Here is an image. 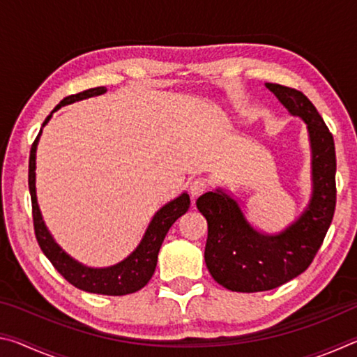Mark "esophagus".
I'll return each instance as SVG.
<instances>
[{
    "instance_id": "1",
    "label": "esophagus",
    "mask_w": 357,
    "mask_h": 357,
    "mask_svg": "<svg viewBox=\"0 0 357 357\" xmlns=\"http://www.w3.org/2000/svg\"><path fill=\"white\" fill-rule=\"evenodd\" d=\"M208 187H209L208 179H204V178H195V179H193L192 183H190L189 190H190V193H192V197H198V195H202V193L206 192Z\"/></svg>"
}]
</instances>
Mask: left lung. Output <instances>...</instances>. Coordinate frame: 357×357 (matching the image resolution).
<instances>
[{
  "label": "left lung",
  "mask_w": 357,
  "mask_h": 357,
  "mask_svg": "<svg viewBox=\"0 0 357 357\" xmlns=\"http://www.w3.org/2000/svg\"><path fill=\"white\" fill-rule=\"evenodd\" d=\"M291 116L304 121L312 153V195L298 219L280 233L259 231L238 200L223 189L206 192L197 208L208 222L204 261L213 279L231 291L257 293L283 285L315 258L335 211L334 138L315 105L298 89L266 83Z\"/></svg>",
  "instance_id": "left-lung-1"
}]
</instances>
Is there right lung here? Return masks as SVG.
<instances>
[{
  "instance_id": "add662e5",
  "label": "right lung",
  "mask_w": 357,
  "mask_h": 357,
  "mask_svg": "<svg viewBox=\"0 0 357 357\" xmlns=\"http://www.w3.org/2000/svg\"><path fill=\"white\" fill-rule=\"evenodd\" d=\"M105 91V86H98L86 89V91L83 93L68 96V98H64L59 102L55 110L48 114L44 124H42V129H44V126L50 121L52 114L55 113L58 108L74 104V102L78 100L94 98V96H100ZM42 129L38 138H36L33 143L31 153H29L28 172L29 193H31L33 203L34 233L40 250L44 252V255L50 259V263L55 266V269L66 280L72 283L75 288L83 289V291L107 296H124L142 289L154 274L157 255H159L160 245L164 243L168 229H170V227L181 215L187 213V209L190 206V198L187 195V192L181 193L179 197H176L172 202H168L157 211L153 220L149 222L140 244L137 245V249L132 252L128 258H124L123 261L113 266H108V268H89V266L77 261L75 258H72L69 253H66L61 247L56 244V241L53 239L50 231H48L44 219H42L38 204V197H36V151H38V143L42 134Z\"/></svg>"
}]
</instances>
